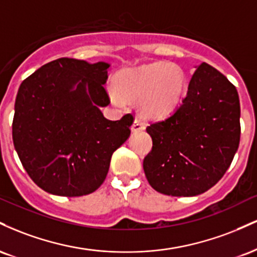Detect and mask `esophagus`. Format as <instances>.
<instances>
[{
  "mask_svg": "<svg viewBox=\"0 0 257 257\" xmlns=\"http://www.w3.org/2000/svg\"><path fill=\"white\" fill-rule=\"evenodd\" d=\"M144 129H145V123H144L141 119L137 118V119L134 120V122H133V124H132V131H133V133L143 132Z\"/></svg>",
  "mask_w": 257,
  "mask_h": 257,
  "instance_id": "obj_1",
  "label": "esophagus"
}]
</instances>
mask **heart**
Segmentation results:
<instances>
[{"instance_id":"b5f03b06","label":"heart","mask_w":257,"mask_h":257,"mask_svg":"<svg viewBox=\"0 0 257 257\" xmlns=\"http://www.w3.org/2000/svg\"><path fill=\"white\" fill-rule=\"evenodd\" d=\"M114 105L138 101L139 110L147 118L159 119L168 116L180 104L185 93L186 77L182 69L172 63L141 65L123 69L113 78Z\"/></svg>"}]
</instances>
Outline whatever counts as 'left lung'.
Wrapping results in <instances>:
<instances>
[{"mask_svg":"<svg viewBox=\"0 0 257 257\" xmlns=\"http://www.w3.org/2000/svg\"><path fill=\"white\" fill-rule=\"evenodd\" d=\"M196 69L181 105L146 128L153 146L144 172L150 185L167 196L204 193L225 175L239 146L237 89L210 65Z\"/></svg>","mask_w":257,"mask_h":257,"instance_id":"obj_1","label":"left lung"}]
</instances>
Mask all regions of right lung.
I'll list each match as a JSON object with an SVG mask.
<instances>
[{
	"mask_svg": "<svg viewBox=\"0 0 257 257\" xmlns=\"http://www.w3.org/2000/svg\"><path fill=\"white\" fill-rule=\"evenodd\" d=\"M111 65L60 58L24 79L18 90L13 143L38 187L79 197L101 186L112 153L128 140L133 116L105 118L104 85Z\"/></svg>",
	"mask_w": 257,
	"mask_h": 257,
	"instance_id": "add662e5",
	"label": "right lung"
}]
</instances>
